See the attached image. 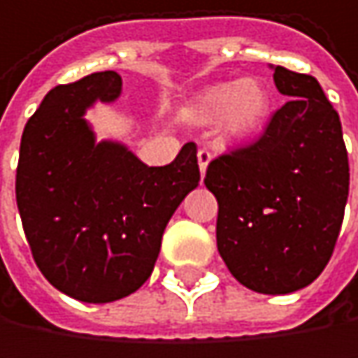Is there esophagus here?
<instances>
[{
  "label": "esophagus",
  "instance_id": "34e87169",
  "mask_svg": "<svg viewBox=\"0 0 358 358\" xmlns=\"http://www.w3.org/2000/svg\"><path fill=\"white\" fill-rule=\"evenodd\" d=\"M210 160H213V154H210L208 150H200V152H198V164H200V173H202V175L206 173Z\"/></svg>",
  "mask_w": 358,
  "mask_h": 358
}]
</instances>
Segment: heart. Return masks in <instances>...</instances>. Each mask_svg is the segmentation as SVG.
Wrapping results in <instances>:
<instances>
[{"label":"heart","mask_w":358,"mask_h":358,"mask_svg":"<svg viewBox=\"0 0 358 358\" xmlns=\"http://www.w3.org/2000/svg\"><path fill=\"white\" fill-rule=\"evenodd\" d=\"M271 108V93L259 79L223 81L202 90L185 108L183 120L194 127H208L219 120L225 139L240 141L257 133Z\"/></svg>","instance_id":"heart-1"}]
</instances>
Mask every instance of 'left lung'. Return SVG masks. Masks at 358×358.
<instances>
[{
	"label": "left lung",
	"instance_id": "8db88e82",
	"mask_svg": "<svg viewBox=\"0 0 358 358\" xmlns=\"http://www.w3.org/2000/svg\"><path fill=\"white\" fill-rule=\"evenodd\" d=\"M285 101L259 141L215 158L206 187L219 202L217 248L259 294L313 283L331 259L348 200L340 116L310 75L271 66Z\"/></svg>",
	"mask_w": 358,
	"mask_h": 358
}]
</instances>
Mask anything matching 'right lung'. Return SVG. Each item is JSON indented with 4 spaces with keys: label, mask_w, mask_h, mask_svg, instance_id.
<instances>
[{
    "label": "right lung",
    "mask_w": 358,
    "mask_h": 358,
    "mask_svg": "<svg viewBox=\"0 0 358 358\" xmlns=\"http://www.w3.org/2000/svg\"><path fill=\"white\" fill-rule=\"evenodd\" d=\"M120 91L114 71L54 87L24 127L16 169V202L37 267L66 296L93 304L145 283L166 223L200 181L194 141L166 166L143 164L124 143L95 141L85 112Z\"/></svg>",
    "instance_id": "right-lung-1"
}]
</instances>
